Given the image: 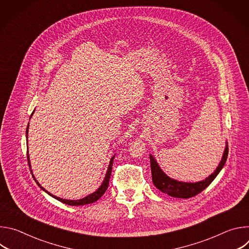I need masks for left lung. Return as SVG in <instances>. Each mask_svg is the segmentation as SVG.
I'll return each instance as SVG.
<instances>
[{"instance_id": "1", "label": "left lung", "mask_w": 249, "mask_h": 249, "mask_svg": "<svg viewBox=\"0 0 249 249\" xmlns=\"http://www.w3.org/2000/svg\"><path fill=\"white\" fill-rule=\"evenodd\" d=\"M228 154H229V147L227 145L224 155H223V158H222V160H221L220 164L218 165L217 169L215 170V172L212 173L209 177H207L205 180L196 182V183H187V182H181V181L171 179L170 177H168L160 169V167L159 166L156 160L150 155L153 183L162 193L167 194L171 197L183 198V199H188V198L194 197L197 194H199L200 192H202L204 189H206L212 183V181L216 178L217 175L220 173V171L222 170V168L224 167V165L227 161Z\"/></svg>"}]
</instances>
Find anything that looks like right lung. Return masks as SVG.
<instances>
[{
  "label": "right lung",
  "instance_id": "1",
  "mask_svg": "<svg viewBox=\"0 0 249 249\" xmlns=\"http://www.w3.org/2000/svg\"><path fill=\"white\" fill-rule=\"evenodd\" d=\"M33 112H34V110H33ZM33 112L31 113V115H30V117L32 116V114H33ZM28 125H29V123H28ZM28 125H27V127H26V138H27V134H28ZM27 155V161H28V165H29V167H30V161H29V157H28V151H27V153H26ZM113 160H114V157H112V159L110 160V162H109V165H108V169H107V172H106V175H105V178H104V180H103V182H102V184L100 185V187L95 191V192H93V193H91V194H89V196H87V197H85V198H83V199H80V200H66V199H62V198H59V197H56V196H54V195H52L51 193H49L48 191H46L38 182H37V180L35 179V177L32 175V177H33V179L35 180V182L37 183V185L42 189V190H44L46 193H48L50 196H52L53 198H55V199H57L58 201H60V202H62V203H64V204H67V205H72V206H81V205H87V204H90V203H93V202H95V201H97L103 194H104V192L106 191V189L108 188V184H109V180H110V175H111V171H112V165H113ZM30 172H32V170H30Z\"/></svg>",
  "mask_w": 249,
  "mask_h": 249
}]
</instances>
